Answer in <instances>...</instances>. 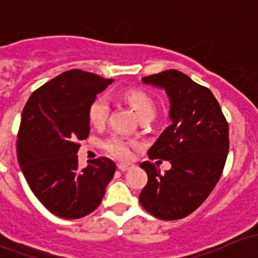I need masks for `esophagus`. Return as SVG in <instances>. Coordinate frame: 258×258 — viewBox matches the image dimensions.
I'll list each match as a JSON object with an SVG mask.
<instances>
[{"label": "esophagus", "instance_id": "esophagus-1", "mask_svg": "<svg viewBox=\"0 0 258 258\" xmlns=\"http://www.w3.org/2000/svg\"><path fill=\"white\" fill-rule=\"evenodd\" d=\"M117 167H118L119 171H122V172H123V171H128L130 168H131V165H128V163H118V165H117Z\"/></svg>", "mask_w": 258, "mask_h": 258}]
</instances>
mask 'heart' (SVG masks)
I'll return each mask as SVG.
<instances>
[{"mask_svg": "<svg viewBox=\"0 0 258 258\" xmlns=\"http://www.w3.org/2000/svg\"><path fill=\"white\" fill-rule=\"evenodd\" d=\"M124 98L127 102L131 105V107L136 111L140 118L146 116H155V103L153 100L141 90H131L124 93ZM108 114H110V102L107 97L100 96L96 98L91 105L90 111H88V117H90L91 123L95 127H102L107 122ZM103 148L106 152L110 153L117 158H126L128 157L130 150H131V142L122 136L110 137L103 142Z\"/></svg>", "mask_w": 258, "mask_h": 258, "instance_id": "b5f03b06", "label": "heart"}]
</instances>
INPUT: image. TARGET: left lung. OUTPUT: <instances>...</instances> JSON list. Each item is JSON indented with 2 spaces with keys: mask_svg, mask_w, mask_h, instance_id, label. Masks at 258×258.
<instances>
[{
  "mask_svg": "<svg viewBox=\"0 0 258 258\" xmlns=\"http://www.w3.org/2000/svg\"><path fill=\"white\" fill-rule=\"evenodd\" d=\"M142 82L161 87L170 100L172 123L148 150L151 160L171 162L161 171L142 162L147 184L140 204L160 220H179L199 209L222 175L230 140L228 123L213 93L177 70L144 77Z\"/></svg>",
  "mask_w": 258,
  "mask_h": 258,
  "instance_id": "left-lung-1",
  "label": "left lung"
}]
</instances>
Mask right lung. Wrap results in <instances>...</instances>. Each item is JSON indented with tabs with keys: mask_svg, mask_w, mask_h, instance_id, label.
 <instances>
[{
	"mask_svg": "<svg viewBox=\"0 0 258 258\" xmlns=\"http://www.w3.org/2000/svg\"><path fill=\"white\" fill-rule=\"evenodd\" d=\"M113 80L70 70L48 81L28 98L17 135L23 176L49 212L67 220L100 206L116 165L107 157L79 168L81 140L90 134L91 105Z\"/></svg>",
	"mask_w": 258,
	"mask_h": 258,
	"instance_id": "right-lung-1",
	"label": "right lung"
}]
</instances>
